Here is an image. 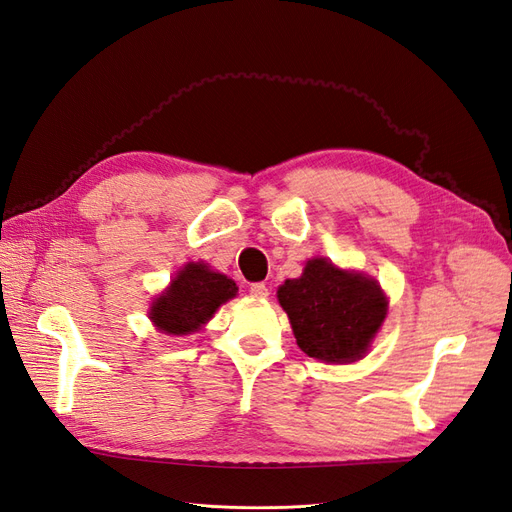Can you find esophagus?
I'll return each mask as SVG.
<instances>
[{"instance_id": "esophagus-1", "label": "esophagus", "mask_w": 512, "mask_h": 512, "mask_svg": "<svg viewBox=\"0 0 512 512\" xmlns=\"http://www.w3.org/2000/svg\"><path fill=\"white\" fill-rule=\"evenodd\" d=\"M250 292L254 294V297H258V299L269 297V288H267L265 282H254V284H250Z\"/></svg>"}]
</instances>
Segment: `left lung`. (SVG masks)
Here are the masks:
<instances>
[{
  "label": "left lung",
  "instance_id": "left-lung-1",
  "mask_svg": "<svg viewBox=\"0 0 512 512\" xmlns=\"http://www.w3.org/2000/svg\"><path fill=\"white\" fill-rule=\"evenodd\" d=\"M299 348L327 363L361 359L386 316L380 286L361 273L333 267L327 258L309 260L299 280L277 290Z\"/></svg>",
  "mask_w": 512,
  "mask_h": 512
}]
</instances>
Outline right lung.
Here are the masks:
<instances>
[{
	"mask_svg": "<svg viewBox=\"0 0 512 512\" xmlns=\"http://www.w3.org/2000/svg\"><path fill=\"white\" fill-rule=\"evenodd\" d=\"M237 294V284L209 271L203 262H190L151 305V320L168 335H188L205 324L215 309Z\"/></svg>",
	"mask_w": 512,
	"mask_h": 512,
	"instance_id": "right-lung-1",
	"label": "right lung"
}]
</instances>
